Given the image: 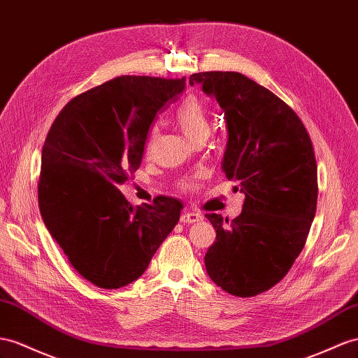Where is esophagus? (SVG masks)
Instances as JSON below:
<instances>
[{
	"mask_svg": "<svg viewBox=\"0 0 358 358\" xmlns=\"http://www.w3.org/2000/svg\"><path fill=\"white\" fill-rule=\"evenodd\" d=\"M203 215L195 213V212H185L181 215V222L182 224H195L198 221H203Z\"/></svg>",
	"mask_w": 358,
	"mask_h": 358,
	"instance_id": "1",
	"label": "esophagus"
}]
</instances>
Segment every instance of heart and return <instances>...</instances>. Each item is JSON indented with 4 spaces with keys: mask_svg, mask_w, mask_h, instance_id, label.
Masks as SVG:
<instances>
[{
    "mask_svg": "<svg viewBox=\"0 0 358 358\" xmlns=\"http://www.w3.org/2000/svg\"><path fill=\"white\" fill-rule=\"evenodd\" d=\"M177 124L190 141L203 142L210 133V119L204 104L196 96H187L177 110Z\"/></svg>",
    "mask_w": 358,
    "mask_h": 358,
    "instance_id": "obj_1",
    "label": "heart"
}]
</instances>
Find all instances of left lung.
Wrapping results in <instances>:
<instances>
[{
  "label": "left lung",
  "instance_id": "1",
  "mask_svg": "<svg viewBox=\"0 0 358 358\" xmlns=\"http://www.w3.org/2000/svg\"><path fill=\"white\" fill-rule=\"evenodd\" d=\"M224 110L228 142L222 169L245 195L233 221L206 215L216 230L204 263L227 293L255 296L273 287L304 248L317 204V166L304 124L271 90L239 72H199Z\"/></svg>",
  "mask_w": 358,
  "mask_h": 358
}]
</instances>
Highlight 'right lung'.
I'll return each mask as SVG.
<instances>
[{
	"instance_id": "obj_1",
	"label": "right lung",
	"mask_w": 358,
	"mask_h": 358,
	"mask_svg": "<svg viewBox=\"0 0 358 358\" xmlns=\"http://www.w3.org/2000/svg\"><path fill=\"white\" fill-rule=\"evenodd\" d=\"M185 87V77H116L72 98L45 139L42 219L72 268L101 289L139 278L178 224V199L131 206L117 186L141 166L155 115Z\"/></svg>"
}]
</instances>
